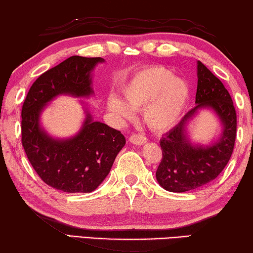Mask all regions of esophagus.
Here are the masks:
<instances>
[{"instance_id": "obj_1", "label": "esophagus", "mask_w": 253, "mask_h": 253, "mask_svg": "<svg viewBox=\"0 0 253 253\" xmlns=\"http://www.w3.org/2000/svg\"><path fill=\"white\" fill-rule=\"evenodd\" d=\"M130 142L133 143V144H139V146H141V144L146 143L147 142V138L144 135L141 134H132L130 136Z\"/></svg>"}]
</instances>
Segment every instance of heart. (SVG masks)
<instances>
[{
	"label": "heart",
	"instance_id": "1",
	"mask_svg": "<svg viewBox=\"0 0 253 253\" xmlns=\"http://www.w3.org/2000/svg\"><path fill=\"white\" fill-rule=\"evenodd\" d=\"M118 96L107 99V109L122 120L133 118V110L143 109V119L151 130L164 132L175 126L190 97V86L163 66H151L135 73Z\"/></svg>",
	"mask_w": 253,
	"mask_h": 253
}]
</instances>
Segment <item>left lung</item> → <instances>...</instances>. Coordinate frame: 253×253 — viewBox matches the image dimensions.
Returning a JSON list of instances; mask_svg holds the SVG:
<instances>
[{"mask_svg":"<svg viewBox=\"0 0 253 253\" xmlns=\"http://www.w3.org/2000/svg\"><path fill=\"white\" fill-rule=\"evenodd\" d=\"M196 106L160 139L163 159L156 171L161 187L168 192L185 193L215 179L232 156L237 136V112L222 82L201 61H197ZM202 108L212 109L222 123L216 143L194 145L187 126Z\"/></svg>","mask_w":253,"mask_h":253,"instance_id":"8db88e82","label":"left lung"}]
</instances>
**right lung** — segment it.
<instances>
[{
  "instance_id": "1",
  "label": "right lung",
  "mask_w": 253,
  "mask_h": 253,
  "mask_svg": "<svg viewBox=\"0 0 253 253\" xmlns=\"http://www.w3.org/2000/svg\"><path fill=\"white\" fill-rule=\"evenodd\" d=\"M104 59L73 56L37 78L23 102L22 146L33 169L45 184L65 193H90L109 175L126 144L121 132L86 119L76 135L55 139L40 126L44 106L58 95H93L92 70Z\"/></svg>"
}]
</instances>
